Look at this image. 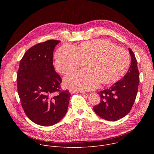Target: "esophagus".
Listing matches in <instances>:
<instances>
[{
	"label": "esophagus",
	"instance_id": "obj_1",
	"mask_svg": "<svg viewBox=\"0 0 154 154\" xmlns=\"http://www.w3.org/2000/svg\"><path fill=\"white\" fill-rule=\"evenodd\" d=\"M69 92L71 93H79V91H75V90H69Z\"/></svg>",
	"mask_w": 154,
	"mask_h": 154
}]
</instances>
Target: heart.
I'll return each mask as SVG.
<instances>
[{"label": "heart", "mask_w": 154, "mask_h": 154, "mask_svg": "<svg viewBox=\"0 0 154 154\" xmlns=\"http://www.w3.org/2000/svg\"><path fill=\"white\" fill-rule=\"evenodd\" d=\"M86 62L88 69L72 72L64 77L66 86L77 91H85L97 88L100 82L113 84L127 72L130 57L125 49L105 39L83 42L76 49L65 45L55 55V69L61 74L83 66Z\"/></svg>", "instance_id": "obj_1"}]
</instances>
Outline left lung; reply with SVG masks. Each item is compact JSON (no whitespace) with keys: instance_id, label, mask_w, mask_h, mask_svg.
Returning a JSON list of instances; mask_svg holds the SVG:
<instances>
[{"instance_id":"1","label":"left lung","mask_w":154,"mask_h":154,"mask_svg":"<svg viewBox=\"0 0 154 154\" xmlns=\"http://www.w3.org/2000/svg\"><path fill=\"white\" fill-rule=\"evenodd\" d=\"M130 66L124 77L108 89L98 93L100 102L93 107L101 118L111 121H118L127 115L135 102L140 82V74L135 54L130 48Z\"/></svg>"}]
</instances>
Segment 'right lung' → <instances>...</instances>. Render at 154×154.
Here are the masks:
<instances>
[{
  "label": "right lung",
  "mask_w": 154,
  "mask_h": 154,
  "mask_svg": "<svg viewBox=\"0 0 154 154\" xmlns=\"http://www.w3.org/2000/svg\"><path fill=\"white\" fill-rule=\"evenodd\" d=\"M60 42L48 40L30 48L20 60L17 71L21 105L32 122L42 126L63 119L71 95L68 90H60L61 79L53 66V52Z\"/></svg>",
  "instance_id": "add662e5"
}]
</instances>
